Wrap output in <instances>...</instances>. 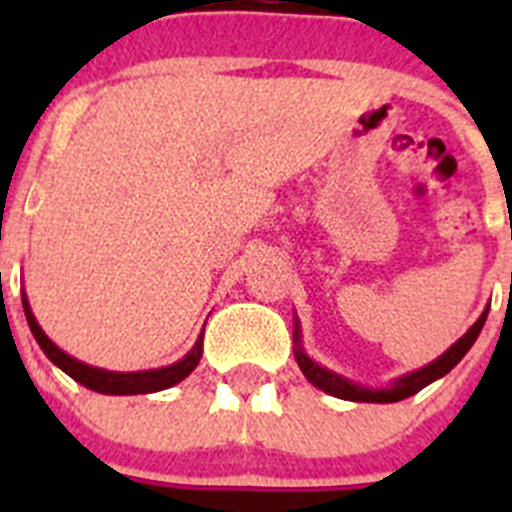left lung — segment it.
<instances>
[{"label":"left lung","instance_id":"obj_1","mask_svg":"<svg viewBox=\"0 0 512 512\" xmlns=\"http://www.w3.org/2000/svg\"><path fill=\"white\" fill-rule=\"evenodd\" d=\"M485 320H487V310L479 315L477 323H474L472 328H469L467 333H464V336H461L459 341H456L454 346H451L449 351L441 356V359H436L433 364L423 366V369H418V372L408 374V377L397 379V382L392 384V387H387V390H366V387H359V384L348 382V379L328 372V369H323V366L315 364V361H312L300 346L295 348V359H297V364H300L302 374H305V377L310 379L315 387H318V390L328 392V395L341 397V400H354V402H400V400H405V397L420 392L423 387H428L431 382H436V379L443 377V374H449L451 369H454V366L464 359V354H467L469 348H472V343L477 341L479 330H482ZM295 341L300 343V330H295Z\"/></svg>","mask_w":512,"mask_h":512}]
</instances>
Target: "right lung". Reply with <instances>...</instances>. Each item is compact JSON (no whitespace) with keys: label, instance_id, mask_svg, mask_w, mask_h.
Listing matches in <instances>:
<instances>
[{"label":"right lung","instance_id":"1","mask_svg":"<svg viewBox=\"0 0 512 512\" xmlns=\"http://www.w3.org/2000/svg\"><path fill=\"white\" fill-rule=\"evenodd\" d=\"M22 307H25V318L30 330H33L35 341L40 343L43 348V354L63 369V372L69 374L71 379H76L79 384L89 387L94 392H102V395H146V392H158L166 390V387H174V384L182 382L184 377L192 374V369L200 364L202 356V336L200 341L194 343V348L184 356L182 361H176V364L166 366V369H153V372H135V374H120V372H104V369H94V366L81 364V361L71 359L69 354H63L61 348L51 341V338L45 336L43 330H40L38 320L30 312V305H27L25 295H22Z\"/></svg>","mask_w":512,"mask_h":512}]
</instances>
